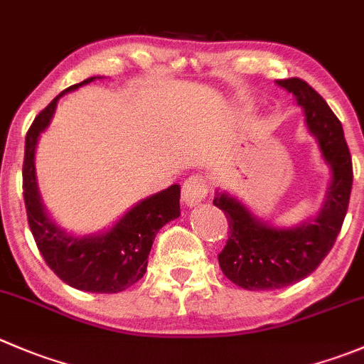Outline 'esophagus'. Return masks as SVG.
I'll use <instances>...</instances> for the list:
<instances>
[{"mask_svg":"<svg viewBox=\"0 0 364 364\" xmlns=\"http://www.w3.org/2000/svg\"><path fill=\"white\" fill-rule=\"evenodd\" d=\"M208 196V181L203 176H190L183 185V203L186 206H196Z\"/></svg>","mask_w":364,"mask_h":364,"instance_id":"1","label":"esophagus"}]
</instances>
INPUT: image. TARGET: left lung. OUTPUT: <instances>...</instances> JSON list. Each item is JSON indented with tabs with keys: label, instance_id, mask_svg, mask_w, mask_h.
<instances>
[{
	"label": "left lung",
	"instance_id": "1",
	"mask_svg": "<svg viewBox=\"0 0 364 364\" xmlns=\"http://www.w3.org/2000/svg\"><path fill=\"white\" fill-rule=\"evenodd\" d=\"M304 108L306 122L316 135L331 178L326 204L315 220L294 229H274L254 218L236 199L217 193L213 204L228 218V242L218 254L224 276L245 290H277L304 279L333 249L350 200L352 156L336 115L301 77L277 80Z\"/></svg>",
	"mask_w": 364,
	"mask_h": 364
}]
</instances>
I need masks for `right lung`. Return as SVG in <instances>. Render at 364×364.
<instances>
[{
    "label": "right lung",
    "mask_w": 364,
    "mask_h": 364,
    "mask_svg": "<svg viewBox=\"0 0 364 364\" xmlns=\"http://www.w3.org/2000/svg\"><path fill=\"white\" fill-rule=\"evenodd\" d=\"M94 77L60 92L31 122L26 133L23 161V197L28 225L42 257L56 276L76 290L117 294L144 277L147 256L156 232L179 217V185L144 199L128 211L108 232L74 238L60 231L48 218L37 192L33 153L42 129L55 114L56 101L69 90L90 83Z\"/></svg>",
    "instance_id": "obj_1"
}]
</instances>
